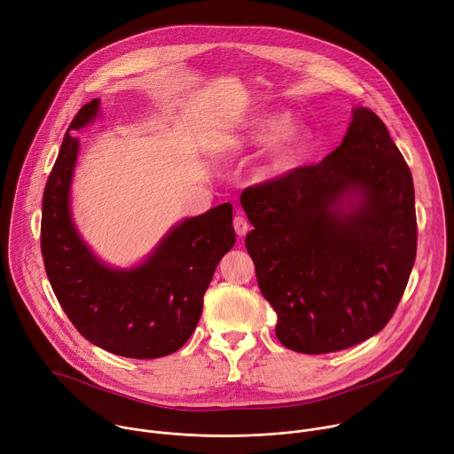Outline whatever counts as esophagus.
<instances>
[{
    "mask_svg": "<svg viewBox=\"0 0 454 454\" xmlns=\"http://www.w3.org/2000/svg\"><path fill=\"white\" fill-rule=\"evenodd\" d=\"M233 228H235V233H237L239 237H242V235H246V233L249 231V223H247L246 217L235 215V217H233Z\"/></svg>",
    "mask_w": 454,
    "mask_h": 454,
    "instance_id": "1",
    "label": "esophagus"
}]
</instances>
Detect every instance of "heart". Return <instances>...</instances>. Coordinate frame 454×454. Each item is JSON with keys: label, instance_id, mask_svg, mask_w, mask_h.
<instances>
[{"label": "heart", "instance_id": "b5f03b06", "mask_svg": "<svg viewBox=\"0 0 454 454\" xmlns=\"http://www.w3.org/2000/svg\"><path fill=\"white\" fill-rule=\"evenodd\" d=\"M287 123V116H266L253 123L247 137L242 140H249L253 144H264L278 137ZM310 142V135L305 127H291L278 138V144L273 149L270 160V170L273 174H282L294 167V163L303 156Z\"/></svg>", "mask_w": 454, "mask_h": 454}]
</instances>
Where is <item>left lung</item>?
Listing matches in <instances>:
<instances>
[{"mask_svg": "<svg viewBox=\"0 0 454 454\" xmlns=\"http://www.w3.org/2000/svg\"><path fill=\"white\" fill-rule=\"evenodd\" d=\"M348 192L360 201L339 207ZM246 249L278 341L300 354L350 348L386 327L417 256L413 177L384 121L356 107L341 145L316 165L247 186Z\"/></svg>", "mask_w": 454, "mask_h": 454, "instance_id": "1", "label": "left lung"}]
</instances>
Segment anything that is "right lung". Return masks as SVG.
I'll return each mask as SVG.
<instances>
[{
    "mask_svg": "<svg viewBox=\"0 0 454 454\" xmlns=\"http://www.w3.org/2000/svg\"><path fill=\"white\" fill-rule=\"evenodd\" d=\"M98 98L82 106L62 138L43 193L41 253L50 286L74 327L93 345L133 359L179 350L196 331L203 296L221 258L233 247V208L215 207L176 226L145 264L114 271L79 239L68 207L70 181L84 127Z\"/></svg>",
    "mask_w": 454,
    "mask_h": 454,
    "instance_id": "obj_1",
    "label": "right lung"
}]
</instances>
